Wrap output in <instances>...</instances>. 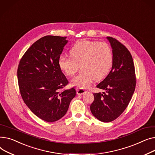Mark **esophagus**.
<instances>
[{"label":"esophagus","mask_w":155,"mask_h":155,"mask_svg":"<svg viewBox=\"0 0 155 155\" xmlns=\"http://www.w3.org/2000/svg\"><path fill=\"white\" fill-rule=\"evenodd\" d=\"M76 92H77V94H78V95L81 96V95L84 94L86 93V91H85L84 89L77 87V88H76Z\"/></svg>","instance_id":"34e87169"}]
</instances>
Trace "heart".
Wrapping results in <instances>:
<instances>
[{"mask_svg": "<svg viewBox=\"0 0 155 155\" xmlns=\"http://www.w3.org/2000/svg\"><path fill=\"white\" fill-rule=\"evenodd\" d=\"M70 57L61 56L58 66L68 76H73L79 69V74L72 81V84L81 88H87L94 79H104L111 71L113 56L110 45L106 42L80 41L69 51Z\"/></svg>", "mask_w": 155, "mask_h": 155, "instance_id": "obj_1", "label": "heart"}]
</instances>
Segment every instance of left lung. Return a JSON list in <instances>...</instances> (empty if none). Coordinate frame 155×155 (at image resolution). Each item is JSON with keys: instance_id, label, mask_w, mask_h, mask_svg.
<instances>
[{"instance_id": "left-lung-1", "label": "left lung", "mask_w": 155, "mask_h": 155, "mask_svg": "<svg viewBox=\"0 0 155 155\" xmlns=\"http://www.w3.org/2000/svg\"><path fill=\"white\" fill-rule=\"evenodd\" d=\"M113 49V64L107 77L96 87L105 93H94L90 106L97 120L108 123L119 117L128 106L136 87V74L133 58L126 46L112 37H107Z\"/></svg>"}]
</instances>
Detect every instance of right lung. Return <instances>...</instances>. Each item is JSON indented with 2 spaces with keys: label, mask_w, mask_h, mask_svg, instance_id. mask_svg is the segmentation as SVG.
<instances>
[{
  "label": "right lung",
  "mask_w": 155,
  "mask_h": 155,
  "mask_svg": "<svg viewBox=\"0 0 155 155\" xmlns=\"http://www.w3.org/2000/svg\"><path fill=\"white\" fill-rule=\"evenodd\" d=\"M66 37L46 35L26 51L17 68L21 95L31 111L47 122L64 116L76 94L73 87L59 92L69 84L58 66Z\"/></svg>",
  "instance_id": "obj_1"
}]
</instances>
